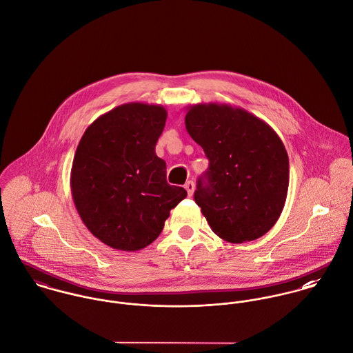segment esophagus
Here are the masks:
<instances>
[{
	"mask_svg": "<svg viewBox=\"0 0 353 353\" xmlns=\"http://www.w3.org/2000/svg\"><path fill=\"white\" fill-rule=\"evenodd\" d=\"M185 189L188 192V194L192 197L193 196V192H194V182L193 181H189L185 183Z\"/></svg>",
	"mask_w": 353,
	"mask_h": 353,
	"instance_id": "esophagus-1",
	"label": "esophagus"
}]
</instances>
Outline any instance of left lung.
Returning <instances> with one entry per match:
<instances>
[{
  "label": "left lung",
  "mask_w": 353,
  "mask_h": 353,
  "mask_svg": "<svg viewBox=\"0 0 353 353\" xmlns=\"http://www.w3.org/2000/svg\"><path fill=\"white\" fill-rule=\"evenodd\" d=\"M186 130L209 168L194 200L212 231L230 243L265 235L287 200L290 160L277 133L252 112L225 103L186 107Z\"/></svg>",
  "instance_id": "obj_1"
}]
</instances>
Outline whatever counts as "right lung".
Returning <instances> with one entry per match:
<instances>
[{"label": "right lung", "instance_id": "1", "mask_svg": "<svg viewBox=\"0 0 353 353\" xmlns=\"http://www.w3.org/2000/svg\"><path fill=\"white\" fill-rule=\"evenodd\" d=\"M167 119L160 104L132 101L97 118L73 157L70 190L91 234L104 245L137 252L160 235L188 192L165 179L154 147Z\"/></svg>", "mask_w": 353, "mask_h": 353}]
</instances>
